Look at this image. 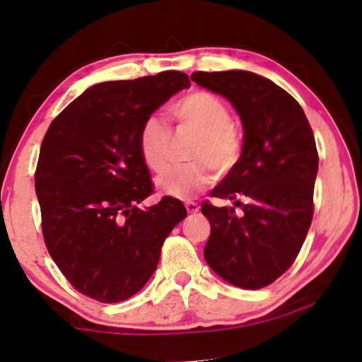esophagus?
Returning <instances> with one entry per match:
<instances>
[{
  "instance_id": "1",
  "label": "esophagus",
  "mask_w": 362,
  "mask_h": 362,
  "mask_svg": "<svg viewBox=\"0 0 362 362\" xmlns=\"http://www.w3.org/2000/svg\"><path fill=\"white\" fill-rule=\"evenodd\" d=\"M185 208H187V211L190 213V214H195V213L199 211L198 203H195V202H187V203H185Z\"/></svg>"
}]
</instances>
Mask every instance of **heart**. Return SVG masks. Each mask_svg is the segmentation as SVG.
I'll use <instances>...</instances> for the list:
<instances>
[{
	"label": "heart",
	"mask_w": 362,
	"mask_h": 362,
	"mask_svg": "<svg viewBox=\"0 0 362 362\" xmlns=\"http://www.w3.org/2000/svg\"><path fill=\"white\" fill-rule=\"evenodd\" d=\"M177 128L195 134L188 148L190 163L177 165L159 179V188L175 198H188L211 182V170L229 174L242 158V136L233 125V113L219 97L197 90L172 107ZM170 132L159 118L149 117L138 134V151L144 165L163 174L169 163Z\"/></svg>",
	"instance_id": "heart-1"
}]
</instances>
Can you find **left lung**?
<instances>
[{
    "instance_id": "left-lung-1",
    "label": "left lung",
    "mask_w": 362,
    "mask_h": 362,
    "mask_svg": "<svg viewBox=\"0 0 362 362\" xmlns=\"http://www.w3.org/2000/svg\"><path fill=\"white\" fill-rule=\"evenodd\" d=\"M192 81L224 95L244 123L242 158L204 202L211 224L204 260L242 289H260L288 272L314 216L319 153L310 123L293 95L249 71H197Z\"/></svg>"
}]
</instances>
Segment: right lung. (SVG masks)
I'll list each match as a JSON object with an SVG mask.
<instances>
[{
	"mask_svg": "<svg viewBox=\"0 0 362 362\" xmlns=\"http://www.w3.org/2000/svg\"><path fill=\"white\" fill-rule=\"evenodd\" d=\"M188 86L180 71L95 84L43 136L35 169L43 240L64 278L90 299L112 304L136 294L187 216L172 197L138 208L154 192L138 134L151 113Z\"/></svg>",
	"mask_w": 362,
	"mask_h": 362,
	"instance_id": "1",
	"label": "right lung"
}]
</instances>
